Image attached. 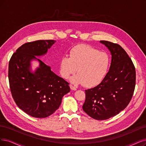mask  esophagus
Masks as SVG:
<instances>
[{
    "instance_id": "esophagus-1",
    "label": "esophagus",
    "mask_w": 146,
    "mask_h": 146,
    "mask_svg": "<svg viewBox=\"0 0 146 146\" xmlns=\"http://www.w3.org/2000/svg\"><path fill=\"white\" fill-rule=\"evenodd\" d=\"M70 88H71V90H74V91H76L77 89H76V88L74 87V85H70Z\"/></svg>"
}]
</instances>
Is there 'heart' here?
I'll return each mask as SVG.
<instances>
[{"label": "heart", "mask_w": 146, "mask_h": 146, "mask_svg": "<svg viewBox=\"0 0 146 146\" xmlns=\"http://www.w3.org/2000/svg\"><path fill=\"white\" fill-rule=\"evenodd\" d=\"M110 66V58L105 52L91 46L80 44L69 51V57L64 56L59 61L61 76L68 79L76 72L70 80L74 84L93 87L104 79Z\"/></svg>", "instance_id": "heart-1"}]
</instances>
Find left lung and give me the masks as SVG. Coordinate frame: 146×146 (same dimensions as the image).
I'll use <instances>...</instances> for the list:
<instances>
[{"label":"left lung","instance_id":"1","mask_svg":"<svg viewBox=\"0 0 146 146\" xmlns=\"http://www.w3.org/2000/svg\"><path fill=\"white\" fill-rule=\"evenodd\" d=\"M112 55L109 72L96 87L85 90L83 110L94 119L104 120L126 108L135 87V68L131 58L121 46L100 41Z\"/></svg>","mask_w":146,"mask_h":146}]
</instances>
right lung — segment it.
<instances>
[{"instance_id":"1","label":"right lung","mask_w":146,"mask_h":146,"mask_svg":"<svg viewBox=\"0 0 146 146\" xmlns=\"http://www.w3.org/2000/svg\"><path fill=\"white\" fill-rule=\"evenodd\" d=\"M55 42L46 40L25 43L9 62L8 79L13 98L20 109L33 117L52 115L59 108L62 97L70 91L68 82L35 56L44 55ZM33 58L40 62L34 74L30 72V62Z\"/></svg>"}]
</instances>
